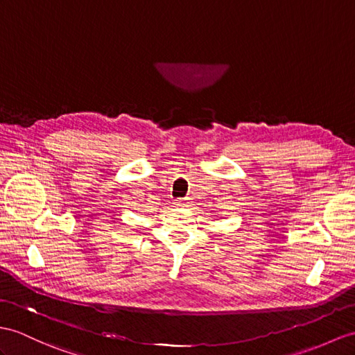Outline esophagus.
Masks as SVG:
<instances>
[{"mask_svg":"<svg viewBox=\"0 0 355 355\" xmlns=\"http://www.w3.org/2000/svg\"><path fill=\"white\" fill-rule=\"evenodd\" d=\"M176 205H178V206H187V205H188V198H178Z\"/></svg>","mask_w":355,"mask_h":355,"instance_id":"esophagus-1","label":"esophagus"}]
</instances>
